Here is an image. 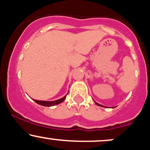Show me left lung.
Wrapping results in <instances>:
<instances>
[{"label":"left lung","mask_w":150,"mask_h":150,"mask_svg":"<svg viewBox=\"0 0 150 150\" xmlns=\"http://www.w3.org/2000/svg\"><path fill=\"white\" fill-rule=\"evenodd\" d=\"M94 102H95V101H94ZM95 104L97 105V106H103V107H105L104 106H102V105H101V104H98V103H97V102H95Z\"/></svg>","instance_id":"obj_1"}]
</instances>
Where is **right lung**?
Returning a JSON list of instances; mask_svg holds the SVG:
<instances>
[{
	"instance_id": "add662e5",
	"label": "right lung",
	"mask_w": 150,
	"mask_h": 150,
	"mask_svg": "<svg viewBox=\"0 0 150 150\" xmlns=\"http://www.w3.org/2000/svg\"><path fill=\"white\" fill-rule=\"evenodd\" d=\"M67 95V94H66ZM66 95L64 96L63 98L61 99H58V100L56 101H39V100H36V99H33V100L35 101L36 103H37L38 104L42 105V106H55V105H57L61 104V102H63V101L65 100V98H66Z\"/></svg>"
}]
</instances>
